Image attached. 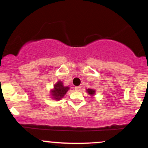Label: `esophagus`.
Returning a JSON list of instances; mask_svg holds the SVG:
<instances>
[{
    "instance_id": "34e87169",
    "label": "esophagus",
    "mask_w": 148,
    "mask_h": 148,
    "mask_svg": "<svg viewBox=\"0 0 148 148\" xmlns=\"http://www.w3.org/2000/svg\"><path fill=\"white\" fill-rule=\"evenodd\" d=\"M81 86H76V87H75L74 89H75L76 91H79L80 90H81Z\"/></svg>"
}]
</instances>
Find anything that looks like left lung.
I'll list each match as a JSON object with an SVG mask.
<instances>
[{"instance_id": "1", "label": "left lung", "mask_w": 148, "mask_h": 148, "mask_svg": "<svg viewBox=\"0 0 148 148\" xmlns=\"http://www.w3.org/2000/svg\"><path fill=\"white\" fill-rule=\"evenodd\" d=\"M86 92L90 95V96H94L95 95V90L93 89H90V88H88V89H86Z\"/></svg>"}]
</instances>
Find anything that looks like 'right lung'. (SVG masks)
Returning <instances> with one entry per match:
<instances>
[{"label":"right lung","mask_w":148,"mask_h":148,"mask_svg":"<svg viewBox=\"0 0 148 148\" xmlns=\"http://www.w3.org/2000/svg\"><path fill=\"white\" fill-rule=\"evenodd\" d=\"M69 90L68 86H64L63 83L58 81L56 84H54L53 88L51 90L50 95L52 99L55 100H60L65 95L67 92Z\"/></svg>","instance_id":"right-lung-1"}]
</instances>
